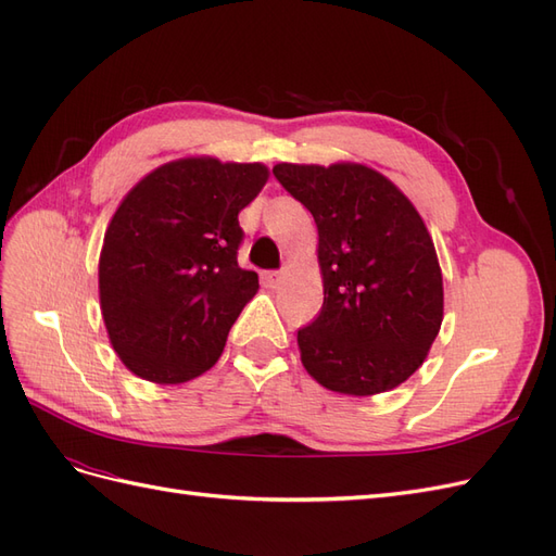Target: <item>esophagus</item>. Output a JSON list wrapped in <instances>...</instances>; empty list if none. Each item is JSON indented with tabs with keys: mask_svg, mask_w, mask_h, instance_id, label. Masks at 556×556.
<instances>
[{
	"mask_svg": "<svg viewBox=\"0 0 556 556\" xmlns=\"http://www.w3.org/2000/svg\"><path fill=\"white\" fill-rule=\"evenodd\" d=\"M280 278H282L280 271H266V274H264V282L268 285V288H278Z\"/></svg>",
	"mask_w": 556,
	"mask_h": 556,
	"instance_id": "1",
	"label": "esophagus"
}]
</instances>
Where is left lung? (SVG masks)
<instances>
[{
  "instance_id": "1",
  "label": "left lung",
  "mask_w": 556,
  "mask_h": 556,
  "mask_svg": "<svg viewBox=\"0 0 556 556\" xmlns=\"http://www.w3.org/2000/svg\"><path fill=\"white\" fill-rule=\"evenodd\" d=\"M317 225L325 304L296 331L301 364L331 392L374 396L425 364L443 323V276L413 201L355 162L274 166Z\"/></svg>"
}]
</instances>
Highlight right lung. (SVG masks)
I'll use <instances>...</instances> for the list:
<instances>
[{
    "instance_id": "add662e5",
    "label": "right lung",
    "mask_w": 556,
    "mask_h": 556,
    "mask_svg": "<svg viewBox=\"0 0 556 556\" xmlns=\"http://www.w3.org/2000/svg\"><path fill=\"white\" fill-rule=\"evenodd\" d=\"M268 180L260 162L180 157L125 194L99 255V304L115 355L134 376L188 382L220 359L257 294L237 262L239 213Z\"/></svg>"
}]
</instances>
